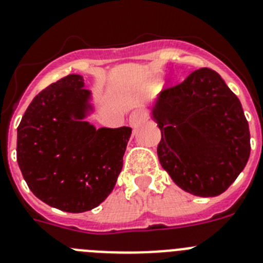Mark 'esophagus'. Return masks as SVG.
Masks as SVG:
<instances>
[{"instance_id": "34e87169", "label": "esophagus", "mask_w": 263, "mask_h": 263, "mask_svg": "<svg viewBox=\"0 0 263 263\" xmlns=\"http://www.w3.org/2000/svg\"><path fill=\"white\" fill-rule=\"evenodd\" d=\"M145 120V114L142 109H135L132 111V114L129 115V125L131 127H138L139 124H142L143 121Z\"/></svg>"}]
</instances>
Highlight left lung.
I'll use <instances>...</instances> for the list:
<instances>
[{
	"mask_svg": "<svg viewBox=\"0 0 263 263\" xmlns=\"http://www.w3.org/2000/svg\"><path fill=\"white\" fill-rule=\"evenodd\" d=\"M151 118L162 132L159 162L187 193L219 195L248 163L250 131L240 101L210 68L162 92Z\"/></svg>",
	"mask_w": 263,
	"mask_h": 263,
	"instance_id": "obj_1",
	"label": "left lung"
}]
</instances>
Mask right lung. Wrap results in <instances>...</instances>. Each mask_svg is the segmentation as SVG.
<instances>
[{"label":"right lung","instance_id":"right-lung-1","mask_svg":"<svg viewBox=\"0 0 263 263\" xmlns=\"http://www.w3.org/2000/svg\"><path fill=\"white\" fill-rule=\"evenodd\" d=\"M92 93L80 74H68L33 99L17 128V162L44 203L67 213L98 207L123 168L129 127L96 129Z\"/></svg>","mask_w":263,"mask_h":263}]
</instances>
